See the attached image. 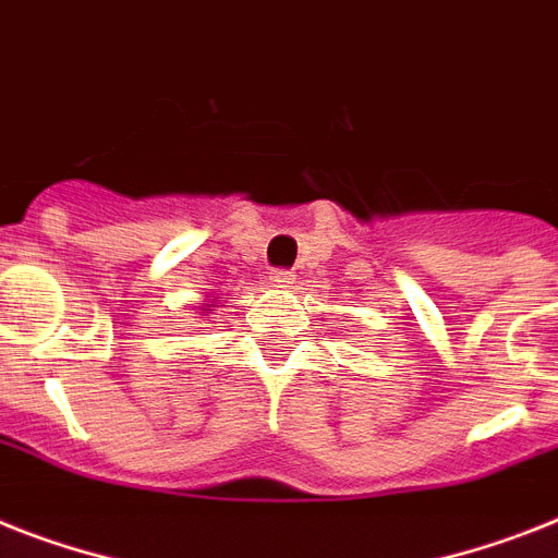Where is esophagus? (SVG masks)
<instances>
[{
  "instance_id": "esophagus-1",
  "label": "esophagus",
  "mask_w": 558,
  "mask_h": 558,
  "mask_svg": "<svg viewBox=\"0 0 558 558\" xmlns=\"http://www.w3.org/2000/svg\"><path fill=\"white\" fill-rule=\"evenodd\" d=\"M270 282H274V288H290L293 284V270L276 268L274 276H270Z\"/></svg>"
}]
</instances>
